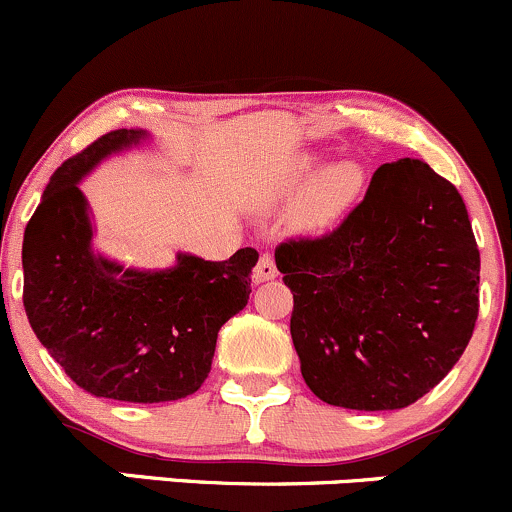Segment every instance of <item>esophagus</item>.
<instances>
[{
  "label": "esophagus",
  "mask_w": 512,
  "mask_h": 512,
  "mask_svg": "<svg viewBox=\"0 0 512 512\" xmlns=\"http://www.w3.org/2000/svg\"><path fill=\"white\" fill-rule=\"evenodd\" d=\"M275 277H277L275 257H272L270 252H265L255 267V282H270V280H275Z\"/></svg>",
  "instance_id": "34e87169"
}]
</instances>
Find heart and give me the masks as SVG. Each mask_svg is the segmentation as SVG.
I'll use <instances>...</instances> for the list:
<instances>
[{
    "instance_id": "obj_1",
    "label": "heart",
    "mask_w": 512,
    "mask_h": 512,
    "mask_svg": "<svg viewBox=\"0 0 512 512\" xmlns=\"http://www.w3.org/2000/svg\"><path fill=\"white\" fill-rule=\"evenodd\" d=\"M361 188V170L354 163H339L329 168L309 190L304 203V220L309 225L329 223L334 215L342 213Z\"/></svg>"
}]
</instances>
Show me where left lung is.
Returning <instances> with one entry per match:
<instances>
[{
    "instance_id": "1",
    "label": "left lung",
    "mask_w": 512,
    "mask_h": 512,
    "mask_svg": "<svg viewBox=\"0 0 512 512\" xmlns=\"http://www.w3.org/2000/svg\"><path fill=\"white\" fill-rule=\"evenodd\" d=\"M275 262L294 294L302 376L332 406H411L476 329L480 252L466 203L418 158L381 165L342 223L280 242Z\"/></svg>"
}]
</instances>
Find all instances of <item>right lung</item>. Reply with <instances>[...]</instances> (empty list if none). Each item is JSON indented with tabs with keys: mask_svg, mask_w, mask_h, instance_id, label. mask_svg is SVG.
Here are the masks:
<instances>
[{
	"mask_svg": "<svg viewBox=\"0 0 512 512\" xmlns=\"http://www.w3.org/2000/svg\"><path fill=\"white\" fill-rule=\"evenodd\" d=\"M143 138H96L54 170L24 230V309L36 339L76 386L103 399L158 404L195 394L220 327L250 299L257 250L230 260L178 255L165 272L123 270L91 252L79 180L108 153Z\"/></svg>",
	"mask_w": 512,
	"mask_h": 512,
	"instance_id": "1",
	"label": "right lung"
}]
</instances>
